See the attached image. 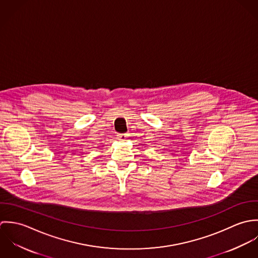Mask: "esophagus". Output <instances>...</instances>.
Masks as SVG:
<instances>
[{
  "label": "esophagus",
  "instance_id": "obj_1",
  "mask_svg": "<svg viewBox=\"0 0 258 258\" xmlns=\"http://www.w3.org/2000/svg\"><path fill=\"white\" fill-rule=\"evenodd\" d=\"M127 137H128L127 134H118V135H117V138H118V140H120V141H125V140L127 139Z\"/></svg>",
  "mask_w": 258,
  "mask_h": 258
}]
</instances>
